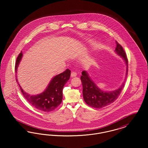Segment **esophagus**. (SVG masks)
Returning <instances> with one entry per match:
<instances>
[{"label": "esophagus", "mask_w": 148, "mask_h": 148, "mask_svg": "<svg viewBox=\"0 0 148 148\" xmlns=\"http://www.w3.org/2000/svg\"><path fill=\"white\" fill-rule=\"evenodd\" d=\"M77 75V74L75 73V72H74V71H73L71 73V77H76Z\"/></svg>", "instance_id": "34e87169"}]
</instances>
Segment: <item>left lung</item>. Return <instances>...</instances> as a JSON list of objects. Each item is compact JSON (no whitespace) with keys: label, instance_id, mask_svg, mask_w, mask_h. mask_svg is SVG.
Returning <instances> with one entry per match:
<instances>
[{"label":"left lung","instance_id":"left-lung-1","mask_svg":"<svg viewBox=\"0 0 148 148\" xmlns=\"http://www.w3.org/2000/svg\"><path fill=\"white\" fill-rule=\"evenodd\" d=\"M116 47L115 50L116 53L121 56L127 65V73L125 77H127L128 70V61L126 53L121 45L117 42ZM80 79L83 85V95L85 103L90 106L95 108H101L108 106L116 100L124 88L125 81L119 88L111 92H104L99 88L92 79L89 77L88 73L83 71Z\"/></svg>","mask_w":148,"mask_h":148}]
</instances>
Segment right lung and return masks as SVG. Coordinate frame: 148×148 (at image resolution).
Masks as SVG:
<instances>
[{
  "label": "right lung",
  "instance_id": "add662e5",
  "mask_svg": "<svg viewBox=\"0 0 148 148\" xmlns=\"http://www.w3.org/2000/svg\"><path fill=\"white\" fill-rule=\"evenodd\" d=\"M23 56L21 52L17 57L15 70L17 73L18 67L21 61ZM71 71L67 69L63 73L56 75L53 77L46 89L40 94L37 95H30L23 90L21 85L20 89L24 97L29 103L34 108L40 110L45 112H51L56 109L61 104L63 99V89L64 85L69 80L71 77ZM16 80L18 82V79L16 74Z\"/></svg>",
  "mask_w": 148,
  "mask_h": 148
}]
</instances>
